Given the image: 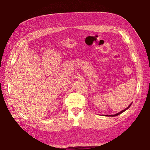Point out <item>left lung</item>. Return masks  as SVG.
Segmentation results:
<instances>
[{
	"label": "left lung",
	"mask_w": 150,
	"mask_h": 150,
	"mask_svg": "<svg viewBox=\"0 0 150 150\" xmlns=\"http://www.w3.org/2000/svg\"><path fill=\"white\" fill-rule=\"evenodd\" d=\"M132 103L131 104H130V105H129L128 106V107H127L126 108H125V109H124V110H122V111H120V112H118V113H117V114H116V115H109V116H118V115H120V114L121 113H122L123 112H124V111H125V110H127V109H128V108H130V106H131V105H132Z\"/></svg>",
	"instance_id": "8db88e82"
}]
</instances>
